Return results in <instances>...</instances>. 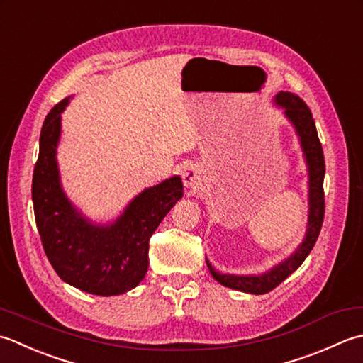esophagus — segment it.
<instances>
[{
    "mask_svg": "<svg viewBox=\"0 0 363 363\" xmlns=\"http://www.w3.org/2000/svg\"><path fill=\"white\" fill-rule=\"evenodd\" d=\"M182 179H183V184L186 188H197L202 182L201 169H199L196 164H186L182 171Z\"/></svg>",
    "mask_w": 363,
    "mask_h": 363,
    "instance_id": "34e87169",
    "label": "esophagus"
}]
</instances>
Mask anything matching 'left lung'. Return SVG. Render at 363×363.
<instances>
[{
    "mask_svg": "<svg viewBox=\"0 0 363 363\" xmlns=\"http://www.w3.org/2000/svg\"><path fill=\"white\" fill-rule=\"evenodd\" d=\"M274 103L284 109V116L286 121L293 125L296 135L299 138L301 150L304 153V160L307 164V177H308V219L307 230L302 242L294 252L286 257L284 262L272 266L271 269L262 274H224L216 271L211 263L206 260L210 274L218 280L220 285L233 288L242 293L249 294H264L282 284L284 280L293 274L299 268L302 262L306 260L310 250L313 249L315 242L320 235L323 219H324V155L318 133L315 127V121L310 113L308 106L302 101L298 95L291 92H279L274 97Z\"/></svg>",
    "mask_w": 363,
    "mask_h": 363,
    "instance_id": "1",
    "label": "left lung"
}]
</instances>
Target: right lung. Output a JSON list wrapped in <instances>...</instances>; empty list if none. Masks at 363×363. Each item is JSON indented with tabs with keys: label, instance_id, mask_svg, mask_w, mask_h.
<instances>
[{
	"label": "right lung",
	"instance_id": "right-lung-1",
	"mask_svg": "<svg viewBox=\"0 0 363 363\" xmlns=\"http://www.w3.org/2000/svg\"><path fill=\"white\" fill-rule=\"evenodd\" d=\"M69 101L70 97L59 101L42 125L33 175L37 230L51 266L65 284L97 296L123 294L145 277L149 240L183 197V183L174 175L139 192L113 223H92L70 202L59 175L61 114Z\"/></svg>",
	"mask_w": 363,
	"mask_h": 363
}]
</instances>
